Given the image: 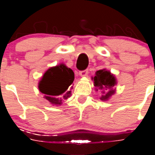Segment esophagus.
Wrapping results in <instances>:
<instances>
[{"mask_svg":"<svg viewBox=\"0 0 155 155\" xmlns=\"http://www.w3.org/2000/svg\"><path fill=\"white\" fill-rule=\"evenodd\" d=\"M87 72H88V70L86 69L85 70H82V71H79V75L81 76H85L87 74Z\"/></svg>","mask_w":155,"mask_h":155,"instance_id":"1","label":"esophagus"}]
</instances>
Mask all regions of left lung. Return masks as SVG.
Here are the masks:
<instances>
[{"label":"left lung","instance_id":"left-lung-1","mask_svg":"<svg viewBox=\"0 0 155 155\" xmlns=\"http://www.w3.org/2000/svg\"><path fill=\"white\" fill-rule=\"evenodd\" d=\"M93 79L94 81V86L97 87L96 90H102L101 100L107 101L109 97L115 93V89H113V87L116 84L115 78L109 71L106 70H98Z\"/></svg>","mask_w":155,"mask_h":155}]
</instances>
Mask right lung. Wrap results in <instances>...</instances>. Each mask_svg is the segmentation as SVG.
Returning a JSON list of instances; mask_svg holds the SVG:
<instances>
[{
    "label": "right lung",
    "mask_w": 155,
    "mask_h": 155,
    "mask_svg": "<svg viewBox=\"0 0 155 155\" xmlns=\"http://www.w3.org/2000/svg\"><path fill=\"white\" fill-rule=\"evenodd\" d=\"M74 80V73L64 64L49 68L39 83V89L45 98L54 105H61L71 95L69 86Z\"/></svg>",
    "instance_id": "obj_1"
}]
</instances>
